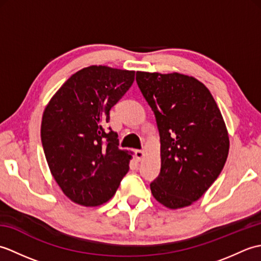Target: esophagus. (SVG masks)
I'll return each instance as SVG.
<instances>
[{
  "mask_svg": "<svg viewBox=\"0 0 261 261\" xmlns=\"http://www.w3.org/2000/svg\"><path fill=\"white\" fill-rule=\"evenodd\" d=\"M145 157V151L143 150H136V158L141 162V160Z\"/></svg>",
  "mask_w": 261,
  "mask_h": 261,
  "instance_id": "esophagus-1",
  "label": "esophagus"
}]
</instances>
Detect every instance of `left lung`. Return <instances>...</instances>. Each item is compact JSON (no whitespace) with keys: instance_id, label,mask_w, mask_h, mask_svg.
<instances>
[{"instance_id":"left-lung-1","label":"left lung","mask_w":261,"mask_h":261,"mask_svg":"<svg viewBox=\"0 0 261 261\" xmlns=\"http://www.w3.org/2000/svg\"><path fill=\"white\" fill-rule=\"evenodd\" d=\"M137 83L156 115L160 174L150 184L156 201L170 210L190 206L222 171L230 140L208 88L179 73L137 71Z\"/></svg>"}]
</instances>
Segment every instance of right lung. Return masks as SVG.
<instances>
[{"label":"right lung","instance_id":"right-lung-1","mask_svg":"<svg viewBox=\"0 0 261 261\" xmlns=\"http://www.w3.org/2000/svg\"><path fill=\"white\" fill-rule=\"evenodd\" d=\"M135 81V70L93 65L76 71L54 94L41 121L50 173L70 201L98 206L112 198L129 171L131 152L105 131L110 110Z\"/></svg>","mask_w":261,"mask_h":261}]
</instances>
